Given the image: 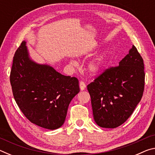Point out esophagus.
I'll return each mask as SVG.
<instances>
[{
	"instance_id": "esophagus-1",
	"label": "esophagus",
	"mask_w": 155,
	"mask_h": 155,
	"mask_svg": "<svg viewBox=\"0 0 155 155\" xmlns=\"http://www.w3.org/2000/svg\"><path fill=\"white\" fill-rule=\"evenodd\" d=\"M79 86H80V89L81 91H83L85 90V89L86 88V85L85 83L83 82V81H80V83H79Z\"/></svg>"
}]
</instances>
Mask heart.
I'll return each instance as SVG.
<instances>
[{
    "mask_svg": "<svg viewBox=\"0 0 155 155\" xmlns=\"http://www.w3.org/2000/svg\"><path fill=\"white\" fill-rule=\"evenodd\" d=\"M106 64V54L103 52L97 56L96 58L91 60L88 63L87 65V69L90 75L95 76L101 73L104 69V65ZM70 64L75 65L77 64L74 61H70Z\"/></svg>",
    "mask_w": 155,
    "mask_h": 155,
    "instance_id": "heart-1",
    "label": "heart"
}]
</instances>
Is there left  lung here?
<instances>
[{
	"label": "left lung",
	"mask_w": 155,
	"mask_h": 155,
	"mask_svg": "<svg viewBox=\"0 0 155 155\" xmlns=\"http://www.w3.org/2000/svg\"><path fill=\"white\" fill-rule=\"evenodd\" d=\"M144 65L135 46L119 62L87 85L94 119L99 127L114 128L127 121L144 90Z\"/></svg>",
	"instance_id": "obj_1"
}]
</instances>
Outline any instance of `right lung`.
<instances>
[{
	"label": "right lung",
	"instance_id": "1",
	"mask_svg": "<svg viewBox=\"0 0 155 155\" xmlns=\"http://www.w3.org/2000/svg\"><path fill=\"white\" fill-rule=\"evenodd\" d=\"M25 41L18 48L10 74L15 102L33 124L54 130L64 124L68 106L79 92L78 80L31 58Z\"/></svg>",
	"mask_w": 155,
	"mask_h": 155
}]
</instances>
